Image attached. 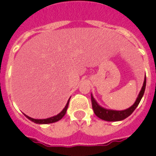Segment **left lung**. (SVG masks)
<instances>
[{"instance_id": "left-lung-1", "label": "left lung", "mask_w": 156, "mask_h": 156, "mask_svg": "<svg viewBox=\"0 0 156 156\" xmlns=\"http://www.w3.org/2000/svg\"><path fill=\"white\" fill-rule=\"evenodd\" d=\"M145 86H146V77H144V83L141 88V90L140 94L138 95L136 100L134 102V104L129 108L124 109V110H114V109H108L104 107H102L98 105L97 101L95 100L93 94H91V101H92V107L93 110L96 116H98L99 119H101L105 121H120L123 120L124 119L129 117V115L134 111V109L137 108V106L140 104L141 98L144 95V90H145Z\"/></svg>"}]
</instances>
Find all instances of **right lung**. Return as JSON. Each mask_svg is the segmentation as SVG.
<instances>
[{
    "label": "right lung",
    "mask_w": 156,
    "mask_h": 156,
    "mask_svg": "<svg viewBox=\"0 0 156 156\" xmlns=\"http://www.w3.org/2000/svg\"><path fill=\"white\" fill-rule=\"evenodd\" d=\"M69 100H70V98L68 99V103H67V105L66 106L64 107V108L62 110L58 115H55V116H52V117H50V118H48V119H33V118H31L27 116V115H26L25 114V116L28 119H30L31 121L32 122H34L36 124H51V123H55V122H57V121L60 120L66 114V112H67V109H68V104H69Z\"/></svg>",
    "instance_id": "1"
}]
</instances>
